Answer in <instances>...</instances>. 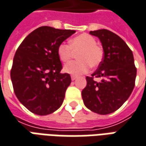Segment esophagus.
I'll use <instances>...</instances> for the list:
<instances>
[{
  "mask_svg": "<svg viewBox=\"0 0 146 146\" xmlns=\"http://www.w3.org/2000/svg\"><path fill=\"white\" fill-rule=\"evenodd\" d=\"M76 79V76H71V80H75Z\"/></svg>",
  "mask_w": 146,
  "mask_h": 146,
  "instance_id": "1",
  "label": "esophagus"
}]
</instances>
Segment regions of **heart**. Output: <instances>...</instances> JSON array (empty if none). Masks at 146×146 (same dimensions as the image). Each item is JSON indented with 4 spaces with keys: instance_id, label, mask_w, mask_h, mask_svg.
<instances>
[{
    "instance_id": "1",
    "label": "heart",
    "mask_w": 146,
    "mask_h": 146,
    "mask_svg": "<svg viewBox=\"0 0 146 146\" xmlns=\"http://www.w3.org/2000/svg\"><path fill=\"white\" fill-rule=\"evenodd\" d=\"M94 37L88 34H81L72 38L70 45L61 43L58 47V55L62 62H66L72 58L74 52H77V61L67 63L64 66L66 73L79 76L87 73L89 67H96L101 63L104 50L98 46Z\"/></svg>"
}]
</instances>
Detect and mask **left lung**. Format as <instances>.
<instances>
[{
  "instance_id": "1",
  "label": "left lung",
  "mask_w": 146,
  "mask_h": 146,
  "mask_svg": "<svg viewBox=\"0 0 146 146\" xmlns=\"http://www.w3.org/2000/svg\"><path fill=\"white\" fill-rule=\"evenodd\" d=\"M99 38L104 58L98 69L87 76V85L81 92L85 107L100 115L115 111L131 94L137 75L133 53L119 35L106 29L89 32ZM94 77L103 80L96 82Z\"/></svg>"
}]
</instances>
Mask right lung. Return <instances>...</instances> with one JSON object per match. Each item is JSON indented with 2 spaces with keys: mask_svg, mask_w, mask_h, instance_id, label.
Wrapping results in <instances>:
<instances>
[{
  "mask_svg": "<svg viewBox=\"0 0 146 146\" xmlns=\"http://www.w3.org/2000/svg\"><path fill=\"white\" fill-rule=\"evenodd\" d=\"M43 26L21 42L13 58L11 80L17 99L31 112L46 115L62 106L71 83L69 73H62L58 47L74 34Z\"/></svg>",
  "mask_w": 146,
  "mask_h": 146,
  "instance_id": "obj_1",
  "label": "right lung"
}]
</instances>
